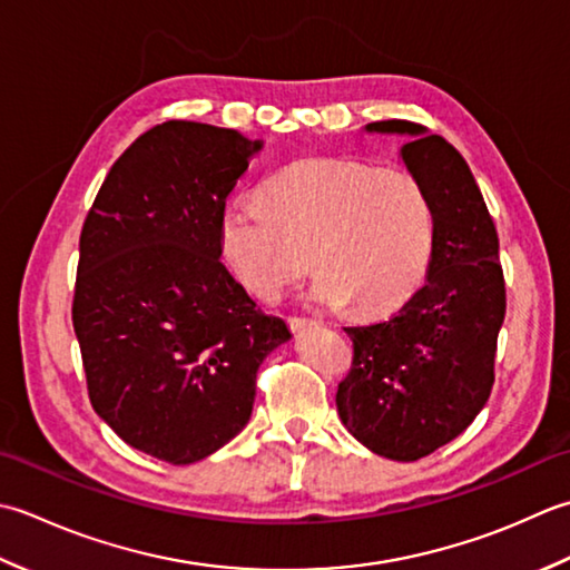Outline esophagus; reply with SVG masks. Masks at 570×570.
I'll use <instances>...</instances> for the list:
<instances>
[{
  "label": "esophagus",
  "instance_id": "34e87169",
  "mask_svg": "<svg viewBox=\"0 0 570 570\" xmlns=\"http://www.w3.org/2000/svg\"><path fill=\"white\" fill-rule=\"evenodd\" d=\"M287 324H289V327H293L295 332H299V330L315 327V324H320V320H312V317H287Z\"/></svg>",
  "mask_w": 570,
  "mask_h": 570
}]
</instances>
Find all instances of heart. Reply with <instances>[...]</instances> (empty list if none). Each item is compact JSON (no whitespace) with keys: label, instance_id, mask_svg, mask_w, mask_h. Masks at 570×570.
I'll return each instance as SVG.
<instances>
[{"label":"heart","instance_id":"1","mask_svg":"<svg viewBox=\"0 0 570 570\" xmlns=\"http://www.w3.org/2000/svg\"><path fill=\"white\" fill-rule=\"evenodd\" d=\"M435 212L405 169L354 159H302L277 171L263 196L240 194L218 218V246L236 281L261 299L309 271L307 299L352 302L358 315H383L421 285L433 255Z\"/></svg>","mask_w":570,"mask_h":570}]
</instances>
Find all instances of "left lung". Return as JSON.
I'll return each mask as SVG.
<instances>
[{
  "instance_id": "left-lung-1",
  "label": "left lung",
  "mask_w": 570,
  "mask_h": 570,
  "mask_svg": "<svg viewBox=\"0 0 570 570\" xmlns=\"http://www.w3.org/2000/svg\"><path fill=\"white\" fill-rule=\"evenodd\" d=\"M364 130L405 139L399 157L431 196L435 240L425 285L396 315L346 327L354 362L336 411L371 452L411 462L458 438L490 399L504 275L494 220L458 149L409 120Z\"/></svg>"
}]
</instances>
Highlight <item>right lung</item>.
Returning <instances> with one entry per match:
<instances>
[{
	"label": "right lung",
	"mask_w": 570,
	"mask_h": 570,
	"mask_svg": "<svg viewBox=\"0 0 570 570\" xmlns=\"http://www.w3.org/2000/svg\"><path fill=\"white\" fill-rule=\"evenodd\" d=\"M261 139L161 122L110 167L80 230L73 330L92 409L127 445L204 460L250 421L289 330L220 263L218 218Z\"/></svg>",
	"instance_id": "add662e5"
}]
</instances>
